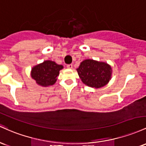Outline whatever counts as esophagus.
Masks as SVG:
<instances>
[{"label": "esophagus", "instance_id": "1", "mask_svg": "<svg viewBox=\"0 0 146 146\" xmlns=\"http://www.w3.org/2000/svg\"><path fill=\"white\" fill-rule=\"evenodd\" d=\"M67 68L69 69H72L73 68V65H72V64H68V65H67Z\"/></svg>", "mask_w": 146, "mask_h": 146}]
</instances>
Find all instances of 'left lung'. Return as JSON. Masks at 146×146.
Here are the masks:
<instances>
[{"mask_svg": "<svg viewBox=\"0 0 146 146\" xmlns=\"http://www.w3.org/2000/svg\"><path fill=\"white\" fill-rule=\"evenodd\" d=\"M77 72L84 84L95 88L106 86L112 74V69L109 65L91 59L81 62Z\"/></svg>", "mask_w": 146, "mask_h": 146, "instance_id": "8db88e82", "label": "left lung"}]
</instances>
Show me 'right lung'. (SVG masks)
Listing matches in <instances>:
<instances>
[{
    "instance_id": "right-lung-1",
    "label": "right lung",
    "mask_w": 146,
    "mask_h": 146,
    "mask_svg": "<svg viewBox=\"0 0 146 146\" xmlns=\"http://www.w3.org/2000/svg\"><path fill=\"white\" fill-rule=\"evenodd\" d=\"M63 67L52 60H45L42 63L34 67L32 70V77L41 86H49L54 84Z\"/></svg>"
}]
</instances>
